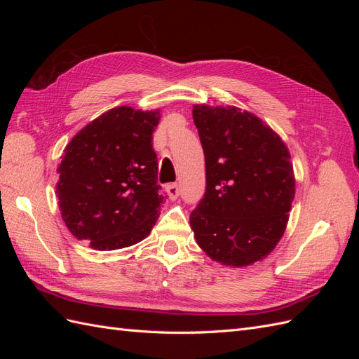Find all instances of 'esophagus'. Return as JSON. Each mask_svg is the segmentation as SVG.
<instances>
[{"instance_id": "obj_1", "label": "esophagus", "mask_w": 359, "mask_h": 359, "mask_svg": "<svg viewBox=\"0 0 359 359\" xmlns=\"http://www.w3.org/2000/svg\"><path fill=\"white\" fill-rule=\"evenodd\" d=\"M166 191H168L169 199H172V201H175V199L180 196V187H178V184H169V186L166 187Z\"/></svg>"}]
</instances>
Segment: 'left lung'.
I'll return each mask as SVG.
<instances>
[{
	"label": "left lung",
	"mask_w": 359,
	"mask_h": 359,
	"mask_svg": "<svg viewBox=\"0 0 359 359\" xmlns=\"http://www.w3.org/2000/svg\"><path fill=\"white\" fill-rule=\"evenodd\" d=\"M206 191L190 214L205 255L243 268L265 259L286 231L295 175L283 139L236 106L194 104Z\"/></svg>",
	"instance_id": "8db88e82"
}]
</instances>
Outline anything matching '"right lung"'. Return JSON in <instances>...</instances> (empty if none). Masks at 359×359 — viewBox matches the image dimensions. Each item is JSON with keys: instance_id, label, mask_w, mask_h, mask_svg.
Listing matches in <instances>:
<instances>
[{"instance_id": "obj_1", "label": "right lung", "mask_w": 359, "mask_h": 359, "mask_svg": "<svg viewBox=\"0 0 359 359\" xmlns=\"http://www.w3.org/2000/svg\"><path fill=\"white\" fill-rule=\"evenodd\" d=\"M160 109L118 106L86 124L64 148L57 196L67 229L94 250H116L149 235L158 193L153 133Z\"/></svg>"}]
</instances>
